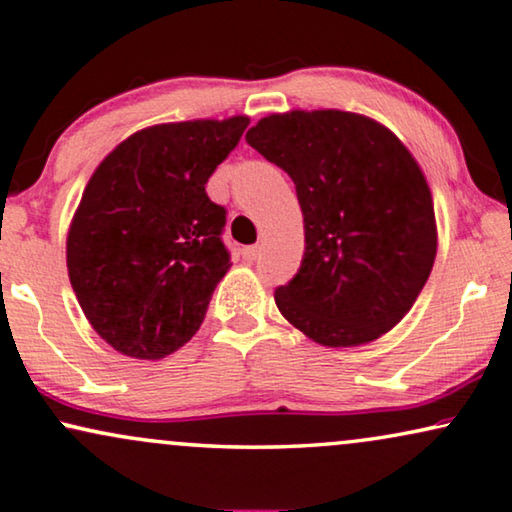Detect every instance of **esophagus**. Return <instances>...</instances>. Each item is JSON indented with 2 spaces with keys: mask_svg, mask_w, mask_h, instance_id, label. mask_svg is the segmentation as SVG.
Listing matches in <instances>:
<instances>
[{
  "mask_svg": "<svg viewBox=\"0 0 512 512\" xmlns=\"http://www.w3.org/2000/svg\"><path fill=\"white\" fill-rule=\"evenodd\" d=\"M259 253H262V248H259V246L241 248V255H243V259H246V262H255V259L259 257Z\"/></svg>",
  "mask_w": 512,
  "mask_h": 512,
  "instance_id": "esophagus-1",
  "label": "esophagus"
}]
</instances>
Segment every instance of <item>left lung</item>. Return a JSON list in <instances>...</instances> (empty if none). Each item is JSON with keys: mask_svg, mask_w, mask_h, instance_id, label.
Listing matches in <instances>:
<instances>
[{"mask_svg": "<svg viewBox=\"0 0 512 512\" xmlns=\"http://www.w3.org/2000/svg\"><path fill=\"white\" fill-rule=\"evenodd\" d=\"M246 141L294 180L303 209V262L275 289L282 316L330 348L392 330L437 253L433 196L415 157L376 120L337 109L273 113Z\"/></svg>", "mask_w": 512, "mask_h": 512, "instance_id": "obj_1", "label": "left lung"}]
</instances>
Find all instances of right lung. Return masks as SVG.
Returning <instances> with one entry per match:
<instances>
[{"label":"right lung","mask_w":512,"mask_h":512,"mask_svg":"<svg viewBox=\"0 0 512 512\" xmlns=\"http://www.w3.org/2000/svg\"><path fill=\"white\" fill-rule=\"evenodd\" d=\"M250 120L141 129L88 180L68 232V275L88 323L118 353L161 360L196 335L230 253L205 184Z\"/></svg>","instance_id":"right-lung-1"}]
</instances>
